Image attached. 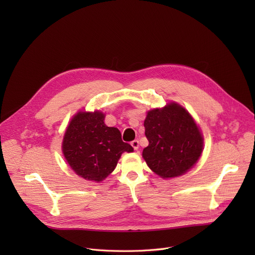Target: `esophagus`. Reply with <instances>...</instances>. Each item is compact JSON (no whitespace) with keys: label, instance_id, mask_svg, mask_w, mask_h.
<instances>
[{"label":"esophagus","instance_id":"obj_1","mask_svg":"<svg viewBox=\"0 0 255 255\" xmlns=\"http://www.w3.org/2000/svg\"><path fill=\"white\" fill-rule=\"evenodd\" d=\"M131 145L133 146V149H134V150H137V149L139 148V141H138L137 139H135V140H132V141H131Z\"/></svg>","mask_w":255,"mask_h":255}]
</instances>
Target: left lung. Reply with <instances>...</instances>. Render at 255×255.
Here are the masks:
<instances>
[{
    "instance_id": "left-lung-1",
    "label": "left lung",
    "mask_w": 255,
    "mask_h": 255,
    "mask_svg": "<svg viewBox=\"0 0 255 255\" xmlns=\"http://www.w3.org/2000/svg\"><path fill=\"white\" fill-rule=\"evenodd\" d=\"M143 125L149 145L142 157L158 176H181L197 162L203 152V135L182 106L169 103L162 110L150 111Z\"/></svg>"
}]
</instances>
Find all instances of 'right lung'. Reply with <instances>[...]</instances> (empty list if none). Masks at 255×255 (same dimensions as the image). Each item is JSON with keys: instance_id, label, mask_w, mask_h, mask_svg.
I'll return each mask as SVG.
<instances>
[{"instance_id": "obj_1", "label": "right lung", "mask_w": 255, "mask_h": 255, "mask_svg": "<svg viewBox=\"0 0 255 255\" xmlns=\"http://www.w3.org/2000/svg\"><path fill=\"white\" fill-rule=\"evenodd\" d=\"M100 112L78 113L63 139V153L71 168L82 178L100 182L116 168L123 152L132 146L122 140L118 128L104 124Z\"/></svg>"}]
</instances>
